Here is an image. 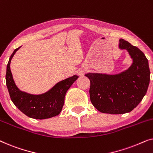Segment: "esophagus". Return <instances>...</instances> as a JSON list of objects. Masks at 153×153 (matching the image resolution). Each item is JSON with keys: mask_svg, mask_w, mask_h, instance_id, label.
<instances>
[{"mask_svg": "<svg viewBox=\"0 0 153 153\" xmlns=\"http://www.w3.org/2000/svg\"><path fill=\"white\" fill-rule=\"evenodd\" d=\"M84 73H85V71L84 70H81V71H80V72H79V75H80V76H82V75H83L84 74Z\"/></svg>", "mask_w": 153, "mask_h": 153, "instance_id": "34e87169", "label": "esophagus"}]
</instances>
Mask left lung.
<instances>
[{"mask_svg":"<svg viewBox=\"0 0 153 153\" xmlns=\"http://www.w3.org/2000/svg\"><path fill=\"white\" fill-rule=\"evenodd\" d=\"M119 48L129 52L133 62L127 70L118 74L88 73L90 98L102 113L123 114L130 112L145 96L150 83L148 60L139 48L120 39Z\"/></svg>","mask_w":153,"mask_h":153,"instance_id":"left-lung-1","label":"left lung"}]
</instances>
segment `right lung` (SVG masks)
<instances>
[{"instance_id":"obj_1","label":"right lung","mask_w":153,"mask_h":153,"mask_svg":"<svg viewBox=\"0 0 153 153\" xmlns=\"http://www.w3.org/2000/svg\"><path fill=\"white\" fill-rule=\"evenodd\" d=\"M20 47L14 50L10 56L5 75L6 85L12 102L21 111L31 118L42 120L58 116L62 111L67 91L79 76L74 75L60 81L47 93L41 95H31L21 91L14 83L10 70L12 58Z\"/></svg>"}]
</instances>
